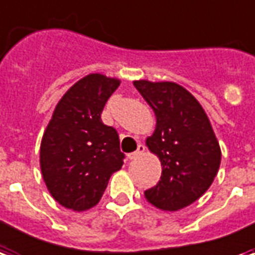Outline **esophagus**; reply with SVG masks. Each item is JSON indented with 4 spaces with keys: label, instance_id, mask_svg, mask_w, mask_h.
I'll return each mask as SVG.
<instances>
[{
    "label": "esophagus",
    "instance_id": "obj_1",
    "mask_svg": "<svg viewBox=\"0 0 255 255\" xmlns=\"http://www.w3.org/2000/svg\"><path fill=\"white\" fill-rule=\"evenodd\" d=\"M144 151H145V145L144 144H139L137 145V149H136L135 152H131V153H128L127 156H128V159H136L137 158V156H140L141 153H144Z\"/></svg>",
    "mask_w": 255,
    "mask_h": 255
}]
</instances>
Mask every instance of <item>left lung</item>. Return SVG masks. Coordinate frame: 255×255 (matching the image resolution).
Listing matches in <instances>:
<instances>
[{
  "mask_svg": "<svg viewBox=\"0 0 255 255\" xmlns=\"http://www.w3.org/2000/svg\"><path fill=\"white\" fill-rule=\"evenodd\" d=\"M156 116L147 145L162 162L156 186L145 199L164 211L191 205L211 186L221 164V148L207 115L191 93L175 83L135 81Z\"/></svg>",
  "mask_w": 255,
  "mask_h": 255,
  "instance_id": "1",
  "label": "left lung"
}]
</instances>
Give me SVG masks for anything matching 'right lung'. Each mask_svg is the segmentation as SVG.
Masks as SVG:
<instances>
[{
  "label": "right lung",
  "mask_w": 255,
  "mask_h": 255,
  "mask_svg": "<svg viewBox=\"0 0 255 255\" xmlns=\"http://www.w3.org/2000/svg\"><path fill=\"white\" fill-rule=\"evenodd\" d=\"M120 81L92 73L58 102L42 136L40 164L52 197L84 211L99 203L111 175L123 166L119 135L102 122L107 100Z\"/></svg>",
  "instance_id": "obj_1"
}]
</instances>
